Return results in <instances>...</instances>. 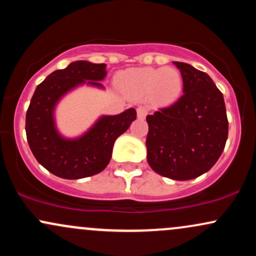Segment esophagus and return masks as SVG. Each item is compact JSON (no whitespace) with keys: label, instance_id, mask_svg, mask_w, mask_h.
<instances>
[{"label":"esophagus","instance_id":"1","mask_svg":"<svg viewBox=\"0 0 256 256\" xmlns=\"http://www.w3.org/2000/svg\"><path fill=\"white\" fill-rule=\"evenodd\" d=\"M148 114V110H146V107H143V106H140V107L137 108V116L140 119H144L146 116Z\"/></svg>","mask_w":256,"mask_h":256}]
</instances>
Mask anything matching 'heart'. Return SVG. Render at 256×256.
Returning a JSON list of instances; mask_svg holds the SVG:
<instances>
[{
	"instance_id": "heart-1",
	"label": "heart",
	"mask_w": 256,
	"mask_h": 256,
	"mask_svg": "<svg viewBox=\"0 0 256 256\" xmlns=\"http://www.w3.org/2000/svg\"><path fill=\"white\" fill-rule=\"evenodd\" d=\"M183 77L176 67H140L118 77V85L134 98H150L155 104H170L180 98Z\"/></svg>"
}]
</instances>
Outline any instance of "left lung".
<instances>
[{
    "label": "left lung",
    "mask_w": 256,
    "mask_h": 256,
    "mask_svg": "<svg viewBox=\"0 0 256 256\" xmlns=\"http://www.w3.org/2000/svg\"><path fill=\"white\" fill-rule=\"evenodd\" d=\"M183 77V95L176 104L146 116V160L162 177L189 180L208 172L228 140L224 98L207 73L173 62Z\"/></svg>",
    "instance_id": "8db88e82"
}]
</instances>
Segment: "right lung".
<instances>
[{
    "mask_svg": "<svg viewBox=\"0 0 256 256\" xmlns=\"http://www.w3.org/2000/svg\"><path fill=\"white\" fill-rule=\"evenodd\" d=\"M106 64L74 61L49 74L36 88L26 113V137L32 154L44 168L64 179H80L102 172L113 146L136 120V110L101 116L80 136L64 137L58 130L55 110L64 96L82 85L104 89Z\"/></svg>",
    "mask_w": 256,
    "mask_h": 256,
    "instance_id": "right-lung-1",
    "label": "right lung"
}]
</instances>
